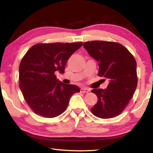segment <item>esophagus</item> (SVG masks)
Instances as JSON below:
<instances>
[{
  "mask_svg": "<svg viewBox=\"0 0 153 153\" xmlns=\"http://www.w3.org/2000/svg\"><path fill=\"white\" fill-rule=\"evenodd\" d=\"M88 92H90V89L87 88H81V92L87 93Z\"/></svg>",
  "mask_w": 153,
  "mask_h": 153,
  "instance_id": "1",
  "label": "esophagus"
}]
</instances>
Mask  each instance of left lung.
I'll return each mask as SVG.
<instances>
[{"label":"left lung","instance_id":"1","mask_svg":"<svg viewBox=\"0 0 153 153\" xmlns=\"http://www.w3.org/2000/svg\"><path fill=\"white\" fill-rule=\"evenodd\" d=\"M98 63V76L109 79L106 89H93L98 101L91 108L96 117H116L128 105L138 84L136 61L125 46L118 42L88 41L83 44Z\"/></svg>","mask_w":153,"mask_h":153}]
</instances>
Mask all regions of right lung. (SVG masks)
<instances>
[{"mask_svg":"<svg viewBox=\"0 0 153 153\" xmlns=\"http://www.w3.org/2000/svg\"><path fill=\"white\" fill-rule=\"evenodd\" d=\"M82 42L38 43L32 46L19 65V88L27 105L43 117L63 113L78 86L59 82L55 72L64 73L69 58Z\"/></svg>","mask_w":153,"mask_h":153,"instance_id":"obj_1","label":"right lung"}]
</instances>
